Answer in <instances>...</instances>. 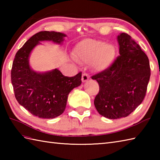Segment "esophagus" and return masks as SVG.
<instances>
[{"instance_id":"1","label":"esophagus","mask_w":160,"mask_h":160,"mask_svg":"<svg viewBox=\"0 0 160 160\" xmlns=\"http://www.w3.org/2000/svg\"><path fill=\"white\" fill-rule=\"evenodd\" d=\"M90 78L89 75L87 73H83L82 75V81L83 82H87V81Z\"/></svg>"}]
</instances>
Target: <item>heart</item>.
Instances as JSON below:
<instances>
[{
	"mask_svg": "<svg viewBox=\"0 0 160 160\" xmlns=\"http://www.w3.org/2000/svg\"><path fill=\"white\" fill-rule=\"evenodd\" d=\"M116 49L111 44L93 39H87L80 42L76 49V60L79 62H93L98 71L109 67L116 57Z\"/></svg>",
	"mask_w": 160,
	"mask_h": 160,
	"instance_id": "1",
	"label": "heart"
}]
</instances>
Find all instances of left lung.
<instances>
[{
  "label": "left lung",
  "mask_w": 160,
  "mask_h": 160,
  "mask_svg": "<svg viewBox=\"0 0 160 160\" xmlns=\"http://www.w3.org/2000/svg\"><path fill=\"white\" fill-rule=\"evenodd\" d=\"M120 56L111 65L94 75L100 90L94 105L108 119L127 117L146 96L151 76L149 60L140 45L126 33L118 36Z\"/></svg>",
  "instance_id": "left-lung-1"
}]
</instances>
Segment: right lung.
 <instances>
[{"label": "right lung", "instance_id": "right-lung-1", "mask_svg": "<svg viewBox=\"0 0 160 160\" xmlns=\"http://www.w3.org/2000/svg\"><path fill=\"white\" fill-rule=\"evenodd\" d=\"M66 35L55 32H40L32 36L17 52L11 71L12 84L16 99L32 115L52 119L66 108L68 95L81 84L82 72L67 77L55 69L44 73L30 69L29 56L32 50L43 40L61 43Z\"/></svg>", "mask_w": 160, "mask_h": 160}]
</instances>
